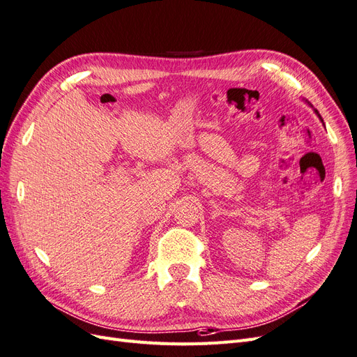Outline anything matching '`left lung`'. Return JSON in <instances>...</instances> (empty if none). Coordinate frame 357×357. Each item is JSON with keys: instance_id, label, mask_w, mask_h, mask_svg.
<instances>
[{"instance_id": "left-lung-1", "label": "left lung", "mask_w": 357, "mask_h": 357, "mask_svg": "<svg viewBox=\"0 0 357 357\" xmlns=\"http://www.w3.org/2000/svg\"><path fill=\"white\" fill-rule=\"evenodd\" d=\"M308 104H310V102H308ZM311 107H312V105H311ZM314 113H316V114L319 116V119H320V121H321V123H323V119H321V116L319 114V112H317V110H314ZM323 125H325V123H323Z\"/></svg>"}]
</instances>
